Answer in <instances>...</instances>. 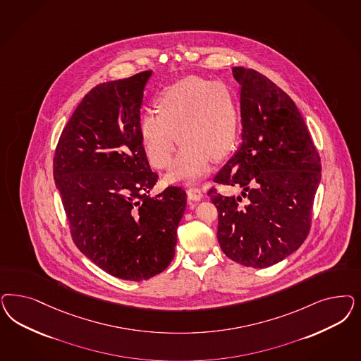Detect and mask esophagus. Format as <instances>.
I'll list each match as a JSON object with an SVG mask.
<instances>
[{
  "mask_svg": "<svg viewBox=\"0 0 361 361\" xmlns=\"http://www.w3.org/2000/svg\"><path fill=\"white\" fill-rule=\"evenodd\" d=\"M187 197L191 200H199L203 197V191L199 187H190L187 190Z\"/></svg>",
  "mask_w": 361,
  "mask_h": 361,
  "instance_id": "obj_1",
  "label": "esophagus"
}]
</instances>
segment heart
<instances>
[{
  "label": "heart",
  "instance_id": "obj_1",
  "mask_svg": "<svg viewBox=\"0 0 361 361\" xmlns=\"http://www.w3.org/2000/svg\"><path fill=\"white\" fill-rule=\"evenodd\" d=\"M157 106L158 111L140 116V140L157 169H167L178 142L183 143L167 175L170 182L198 180L207 174L211 158L219 161L231 152L238 109L233 92L224 83L187 77L162 92Z\"/></svg>",
  "mask_w": 361,
  "mask_h": 361
}]
</instances>
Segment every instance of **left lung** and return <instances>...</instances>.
<instances>
[{
	"label": "left lung",
	"mask_w": 361,
	"mask_h": 361,
	"mask_svg": "<svg viewBox=\"0 0 361 361\" xmlns=\"http://www.w3.org/2000/svg\"><path fill=\"white\" fill-rule=\"evenodd\" d=\"M240 85L242 146L214 182L242 197L207 192L218 209L221 251L245 267L266 268L296 251L311 230L320 155L291 98L266 75L233 68Z\"/></svg>",
	"instance_id": "8db88e82"
}]
</instances>
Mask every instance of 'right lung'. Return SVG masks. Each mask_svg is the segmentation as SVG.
<instances>
[{
  "label": "right lung",
  "instance_id": "add662e5",
  "mask_svg": "<svg viewBox=\"0 0 361 361\" xmlns=\"http://www.w3.org/2000/svg\"><path fill=\"white\" fill-rule=\"evenodd\" d=\"M152 70L97 85L62 130L53 175L73 242L105 272L150 279L171 263L186 191L149 197L159 176L140 140V105Z\"/></svg>",
  "mask_w": 361,
  "mask_h": 361
}]
</instances>
